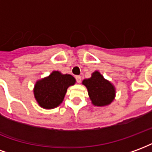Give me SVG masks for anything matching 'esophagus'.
<instances>
[{
    "mask_svg": "<svg viewBox=\"0 0 152 152\" xmlns=\"http://www.w3.org/2000/svg\"><path fill=\"white\" fill-rule=\"evenodd\" d=\"M76 82L80 83V81H81V76H76Z\"/></svg>",
    "mask_w": 152,
    "mask_h": 152,
    "instance_id": "1",
    "label": "esophagus"
}]
</instances>
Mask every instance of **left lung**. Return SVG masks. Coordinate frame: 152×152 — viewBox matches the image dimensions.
Here are the masks:
<instances>
[{
  "instance_id": "obj_1",
  "label": "left lung",
  "mask_w": 152,
  "mask_h": 152,
  "mask_svg": "<svg viewBox=\"0 0 152 152\" xmlns=\"http://www.w3.org/2000/svg\"><path fill=\"white\" fill-rule=\"evenodd\" d=\"M82 83L88 89L89 98L94 106L108 105L113 101L115 98L114 87L99 72L93 73L92 77L84 80Z\"/></svg>"
}]
</instances>
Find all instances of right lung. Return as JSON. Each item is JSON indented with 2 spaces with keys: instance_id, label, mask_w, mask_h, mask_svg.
Returning a JSON list of instances; mask_svg holds the SVG:
<instances>
[{
  "instance_id": "1",
  "label": "right lung",
  "mask_w": 152,
  "mask_h": 152,
  "mask_svg": "<svg viewBox=\"0 0 152 152\" xmlns=\"http://www.w3.org/2000/svg\"><path fill=\"white\" fill-rule=\"evenodd\" d=\"M75 82L76 80L71 75L53 72L48 77L37 82L34 89L35 98L41 107L54 108L63 102L67 88Z\"/></svg>"
}]
</instances>
